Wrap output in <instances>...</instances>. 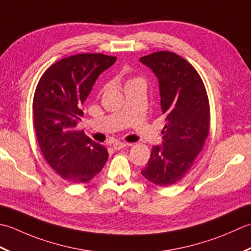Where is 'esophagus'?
Wrapping results in <instances>:
<instances>
[{
	"instance_id": "obj_1",
	"label": "esophagus",
	"mask_w": 251,
	"mask_h": 251,
	"mask_svg": "<svg viewBox=\"0 0 251 251\" xmlns=\"http://www.w3.org/2000/svg\"><path fill=\"white\" fill-rule=\"evenodd\" d=\"M126 145H129V146H131L132 144H126V143H121V142H116V143H114V144H112V147H114V150H116V151H119V150H121V148H124V147H126Z\"/></svg>"
}]
</instances>
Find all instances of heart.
<instances>
[{
    "label": "heart",
    "instance_id": "1",
    "mask_svg": "<svg viewBox=\"0 0 251 251\" xmlns=\"http://www.w3.org/2000/svg\"><path fill=\"white\" fill-rule=\"evenodd\" d=\"M139 81H143L141 78H137V76H135V78H130L129 80L126 81V84H132V83H135V82H139Z\"/></svg>",
    "mask_w": 251,
    "mask_h": 251
}]
</instances>
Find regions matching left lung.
<instances>
[{
	"label": "left lung",
	"mask_w": 251,
	"mask_h": 251,
	"mask_svg": "<svg viewBox=\"0 0 251 251\" xmlns=\"http://www.w3.org/2000/svg\"><path fill=\"white\" fill-rule=\"evenodd\" d=\"M159 81L160 105L167 125L161 146L151 148L141 173L159 186H170L191 170L209 134L210 106L197 70L186 59L169 50L140 58Z\"/></svg>",
	"instance_id": "left-lung-1"
}]
</instances>
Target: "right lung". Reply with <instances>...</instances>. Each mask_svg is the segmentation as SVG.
<instances>
[{"label": "right lung", "instance_id": "add662e5", "mask_svg": "<svg viewBox=\"0 0 251 251\" xmlns=\"http://www.w3.org/2000/svg\"><path fill=\"white\" fill-rule=\"evenodd\" d=\"M116 59L100 53L69 56L50 66L35 88L32 110L39 146L50 168L65 181L89 182L108 159L105 146L75 126L96 79Z\"/></svg>", "mask_w": 251, "mask_h": 251}]
</instances>
